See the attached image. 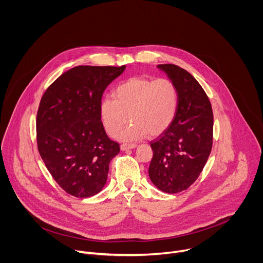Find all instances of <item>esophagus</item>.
Segmentation results:
<instances>
[{"instance_id":"34e87169","label":"esophagus","mask_w":263,"mask_h":263,"mask_svg":"<svg viewBox=\"0 0 263 263\" xmlns=\"http://www.w3.org/2000/svg\"><path fill=\"white\" fill-rule=\"evenodd\" d=\"M133 147H136L135 143H122L121 144V149H122V151H127V149L133 148Z\"/></svg>"}]
</instances>
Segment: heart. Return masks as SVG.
Masks as SVG:
<instances>
[{
	"mask_svg": "<svg viewBox=\"0 0 263 263\" xmlns=\"http://www.w3.org/2000/svg\"><path fill=\"white\" fill-rule=\"evenodd\" d=\"M116 99L105 97L100 103V117L106 132L123 140H138L147 133L158 136L172 125L178 109L176 84L168 78L156 80L133 77L122 82L115 91Z\"/></svg>",
	"mask_w": 263,
	"mask_h": 263,
	"instance_id": "b5f03b06",
	"label": "heart"
}]
</instances>
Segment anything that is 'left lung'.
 Wrapping results in <instances>:
<instances>
[{"mask_svg": "<svg viewBox=\"0 0 263 263\" xmlns=\"http://www.w3.org/2000/svg\"><path fill=\"white\" fill-rule=\"evenodd\" d=\"M176 84L179 104L166 131L152 140L153 158L148 176L167 194L185 191L198 179L210 155L213 142V114L200 83L184 68L159 64Z\"/></svg>", "mask_w": 263, "mask_h": 263, "instance_id": "left-lung-1", "label": "left lung"}]
</instances>
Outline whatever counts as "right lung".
<instances>
[{"instance_id":"add662e5","label":"right lung","mask_w":263,"mask_h":263,"mask_svg":"<svg viewBox=\"0 0 263 263\" xmlns=\"http://www.w3.org/2000/svg\"><path fill=\"white\" fill-rule=\"evenodd\" d=\"M122 66L79 65L45 91L36 117L37 147L53 179L68 195L88 198L102 191L109 163L120 153L100 117L106 87Z\"/></svg>"}]
</instances>
